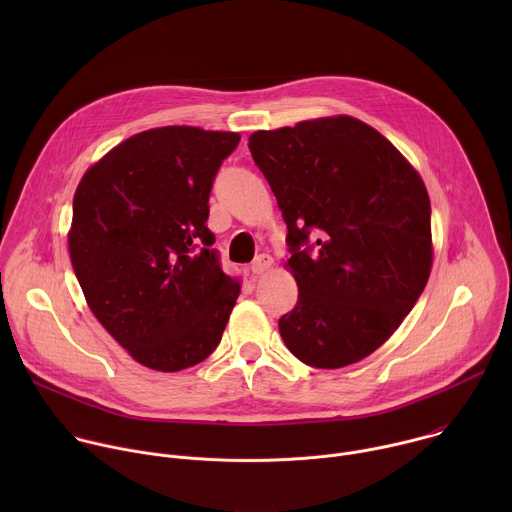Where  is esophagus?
<instances>
[{"mask_svg":"<svg viewBox=\"0 0 512 512\" xmlns=\"http://www.w3.org/2000/svg\"><path fill=\"white\" fill-rule=\"evenodd\" d=\"M271 265H273V257H271V255H265V253H263V255L255 257V261L251 263V271L259 275V273L267 271V269H269Z\"/></svg>","mask_w":512,"mask_h":512,"instance_id":"34e87169","label":"esophagus"}]
</instances>
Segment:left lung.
Returning a JSON list of instances; mask_svg holds the SVG:
<instances>
[{"instance_id":"1","label":"left lung","mask_w":512,"mask_h":512,"mask_svg":"<svg viewBox=\"0 0 512 512\" xmlns=\"http://www.w3.org/2000/svg\"><path fill=\"white\" fill-rule=\"evenodd\" d=\"M249 150L287 225V267L300 291L279 318L285 346L316 369L367 358L429 279L421 176L377 129L346 115L255 131Z\"/></svg>"}]
</instances>
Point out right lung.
I'll list each match as a JSON object with an SVG mask.
<instances>
[{
  "instance_id": "obj_1",
  "label": "right lung",
  "mask_w": 512,
  "mask_h": 512,
  "mask_svg": "<svg viewBox=\"0 0 512 512\" xmlns=\"http://www.w3.org/2000/svg\"><path fill=\"white\" fill-rule=\"evenodd\" d=\"M233 131L170 125L141 131L83 176L68 251L103 328L143 367L176 373L223 338L241 285L206 227L214 176Z\"/></svg>"
}]
</instances>
